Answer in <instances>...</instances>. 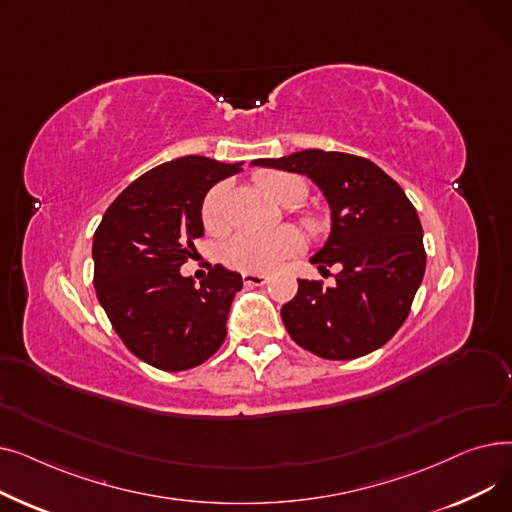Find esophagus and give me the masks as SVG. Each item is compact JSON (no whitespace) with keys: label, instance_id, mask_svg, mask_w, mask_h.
<instances>
[{"label":"esophagus","instance_id":"obj_1","mask_svg":"<svg viewBox=\"0 0 512 512\" xmlns=\"http://www.w3.org/2000/svg\"><path fill=\"white\" fill-rule=\"evenodd\" d=\"M242 282H245L247 286H263L267 282V278L261 274H242Z\"/></svg>","mask_w":512,"mask_h":512}]
</instances>
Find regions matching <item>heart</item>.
I'll return each mask as SVG.
<instances>
[{
  "mask_svg": "<svg viewBox=\"0 0 512 512\" xmlns=\"http://www.w3.org/2000/svg\"><path fill=\"white\" fill-rule=\"evenodd\" d=\"M257 184L265 195H270L280 205L297 207L307 195V182L288 172H263L257 174ZM201 220L209 234H222L228 230V215H226V186L218 184L205 195L201 205ZM301 224L305 230L319 238L328 232V222L317 213H301ZM305 238L297 228L282 226L272 232H238L234 238L226 242L222 251L224 261L234 267V270L247 274H270L280 267L288 257L301 253Z\"/></svg>",
  "mask_w": 512,
  "mask_h": 512,
  "instance_id": "obj_1",
  "label": "heart"
}]
</instances>
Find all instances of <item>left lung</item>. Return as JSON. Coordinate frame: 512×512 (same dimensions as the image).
Segmentation results:
<instances>
[{"label": "left lung", "instance_id": "left-lung-1", "mask_svg": "<svg viewBox=\"0 0 512 512\" xmlns=\"http://www.w3.org/2000/svg\"><path fill=\"white\" fill-rule=\"evenodd\" d=\"M253 166L311 178L332 209V232L311 263L336 267V284L299 280L280 311L290 338L332 361L359 359L384 346L409 317L425 274L423 228L405 191L373 161L307 149Z\"/></svg>", "mask_w": 512, "mask_h": 512}]
</instances>
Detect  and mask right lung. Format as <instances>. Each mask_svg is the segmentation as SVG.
Here are the masks:
<instances>
[{
	"instance_id": "right-lung-1",
	"label": "right lung",
	"mask_w": 512,
	"mask_h": 512,
	"mask_svg": "<svg viewBox=\"0 0 512 512\" xmlns=\"http://www.w3.org/2000/svg\"><path fill=\"white\" fill-rule=\"evenodd\" d=\"M240 166L203 155L166 161L128 184L95 230L97 299L128 351L161 371L205 363L226 338L240 274L213 265L197 286L180 265L203 236L207 191Z\"/></svg>"
}]
</instances>
